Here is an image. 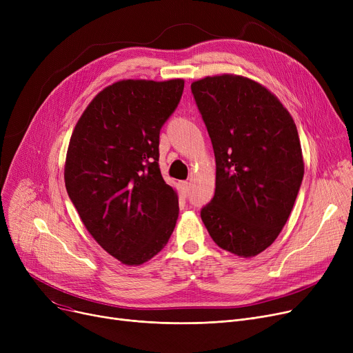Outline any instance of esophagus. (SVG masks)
Masks as SVG:
<instances>
[{
	"mask_svg": "<svg viewBox=\"0 0 353 353\" xmlns=\"http://www.w3.org/2000/svg\"><path fill=\"white\" fill-rule=\"evenodd\" d=\"M189 186H190V183L189 181H180V189H181V192L186 194L188 192H189Z\"/></svg>",
	"mask_w": 353,
	"mask_h": 353,
	"instance_id": "34e87169",
	"label": "esophagus"
}]
</instances>
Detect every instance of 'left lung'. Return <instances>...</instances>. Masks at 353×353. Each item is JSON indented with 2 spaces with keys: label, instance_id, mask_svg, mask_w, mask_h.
I'll return each mask as SVG.
<instances>
[{
  "label": "left lung",
  "instance_id": "left-lung-1",
  "mask_svg": "<svg viewBox=\"0 0 353 353\" xmlns=\"http://www.w3.org/2000/svg\"><path fill=\"white\" fill-rule=\"evenodd\" d=\"M216 157V190L200 216L214 243L253 257L282 232L305 164L298 128L272 91L243 76L192 83Z\"/></svg>",
  "mask_w": 353,
  "mask_h": 353
}]
</instances>
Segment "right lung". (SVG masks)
<instances>
[{"instance_id": "right-lung-1", "label": "right lung", "mask_w": 353, "mask_h": 353, "mask_svg": "<svg viewBox=\"0 0 353 353\" xmlns=\"http://www.w3.org/2000/svg\"><path fill=\"white\" fill-rule=\"evenodd\" d=\"M184 80H120L84 110L70 139L64 181L96 242L127 266L150 261L169 242L179 196L160 173V128Z\"/></svg>"}]
</instances>
